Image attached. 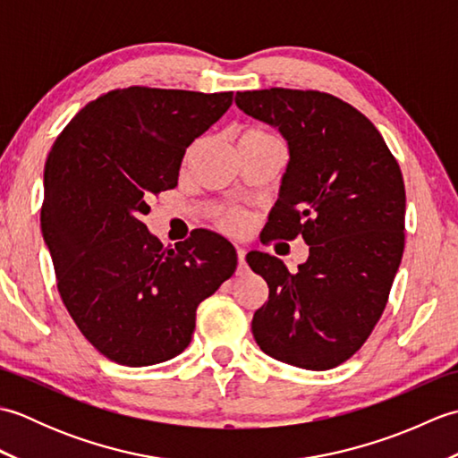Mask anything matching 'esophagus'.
<instances>
[{
    "mask_svg": "<svg viewBox=\"0 0 458 458\" xmlns=\"http://www.w3.org/2000/svg\"><path fill=\"white\" fill-rule=\"evenodd\" d=\"M236 256H238V267L244 269V267H246V250L238 248V250H236Z\"/></svg>",
    "mask_w": 458,
    "mask_h": 458,
    "instance_id": "obj_1",
    "label": "esophagus"
}]
</instances>
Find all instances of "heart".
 Instances as JSON below:
<instances>
[{
  "label": "heart",
  "mask_w": 458,
  "mask_h": 458,
  "mask_svg": "<svg viewBox=\"0 0 458 458\" xmlns=\"http://www.w3.org/2000/svg\"><path fill=\"white\" fill-rule=\"evenodd\" d=\"M256 140H274V135L264 131V130H258V128H250L246 130L244 133L240 135L238 143L242 141H256ZM194 148L197 145H192V148L187 151V161L191 159V155L194 153ZM214 224L222 230L226 232V234H232V236H242L246 234L248 228H250V220L244 212L240 210H234V208H224L220 212H216V216H214Z\"/></svg>",
  "instance_id": "obj_1"
}]
</instances>
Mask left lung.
Returning a JSON list of instances; mask_svg holds the SVG:
<instances>
[{"instance_id":"1","label":"left lung","mask_w":458,"mask_h":458,"mask_svg":"<svg viewBox=\"0 0 458 458\" xmlns=\"http://www.w3.org/2000/svg\"><path fill=\"white\" fill-rule=\"evenodd\" d=\"M248 115L279 128L289 165L266 236H303L309 259L289 271L266 251L250 267L269 297L251 318L258 346L297 368L330 369L356 354L382 317L405 246L402 169L354 106L318 90L238 92Z\"/></svg>"}]
</instances>
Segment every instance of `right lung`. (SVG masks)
Returning a JSON list of instances; mask_svg holds the SVG:
<instances>
[{"instance_id": "obj_1", "label": "right lung", "mask_w": 458, "mask_h": 458, "mask_svg": "<svg viewBox=\"0 0 458 458\" xmlns=\"http://www.w3.org/2000/svg\"><path fill=\"white\" fill-rule=\"evenodd\" d=\"M232 92L128 86L89 102L48 153L41 230L56 287L84 338L122 366L189 346L197 307L236 271V250L208 230L173 250L143 216L177 187L182 155L230 108Z\"/></svg>"}]
</instances>
